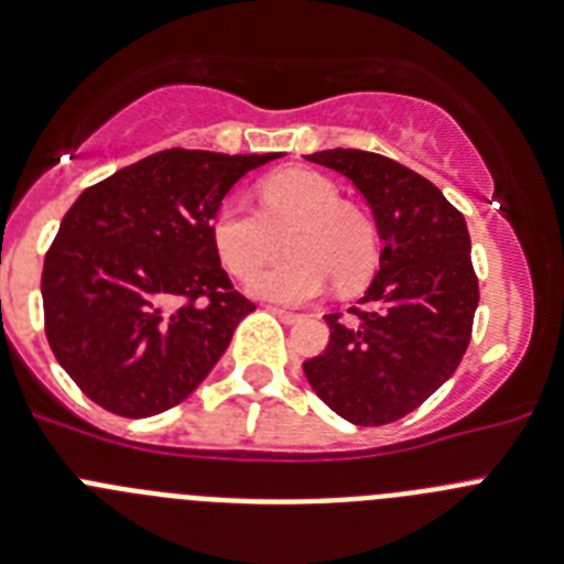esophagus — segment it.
I'll return each instance as SVG.
<instances>
[{
	"instance_id": "1",
	"label": "esophagus",
	"mask_w": 564,
	"mask_h": 564,
	"mask_svg": "<svg viewBox=\"0 0 564 564\" xmlns=\"http://www.w3.org/2000/svg\"><path fill=\"white\" fill-rule=\"evenodd\" d=\"M267 312H272V314H275V317H281L283 323H297V319H301V314L286 312V308H281V306H267Z\"/></svg>"
}]
</instances>
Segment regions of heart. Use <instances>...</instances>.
Wrapping results in <instances>:
<instances>
[{
	"label": "heart",
	"mask_w": 564,
	"mask_h": 564,
	"mask_svg": "<svg viewBox=\"0 0 564 564\" xmlns=\"http://www.w3.org/2000/svg\"><path fill=\"white\" fill-rule=\"evenodd\" d=\"M258 202L261 210L227 199L210 216L213 247L236 278H250L288 232L290 256L250 281L256 297L306 303L332 281L343 292L368 281L377 267V230L362 210L339 202L332 180L314 171H281L258 185Z\"/></svg>",
	"instance_id": "heart-1"
}]
</instances>
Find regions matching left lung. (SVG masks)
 I'll list each match as a JSON object with an SVG mask.
<instances>
[{
    "label": "left lung",
    "mask_w": 564,
    "mask_h": 564,
    "mask_svg": "<svg viewBox=\"0 0 564 564\" xmlns=\"http://www.w3.org/2000/svg\"><path fill=\"white\" fill-rule=\"evenodd\" d=\"M308 162L354 182L384 247L362 301L326 314V351L303 370L334 413L382 427L427 402L469 348L480 301L469 230L433 182L390 156L334 149Z\"/></svg>",
    "instance_id": "obj_1"
}]
</instances>
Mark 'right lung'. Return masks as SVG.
<instances>
[{"instance_id": "add662e5", "label": "right lung", "mask_w": 564, "mask_h": 564, "mask_svg": "<svg viewBox=\"0 0 564 564\" xmlns=\"http://www.w3.org/2000/svg\"><path fill=\"white\" fill-rule=\"evenodd\" d=\"M281 154L169 149L86 187L42 272L44 334L95 404L126 419L176 408L256 303L232 289L210 216L247 171Z\"/></svg>"}]
</instances>
